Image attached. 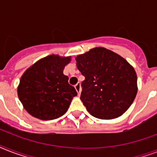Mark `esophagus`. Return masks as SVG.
<instances>
[{"mask_svg":"<svg viewBox=\"0 0 157 157\" xmlns=\"http://www.w3.org/2000/svg\"><path fill=\"white\" fill-rule=\"evenodd\" d=\"M75 89H76V90L77 91L78 94H80V93H81V84H76V85H75Z\"/></svg>","mask_w":157,"mask_h":157,"instance_id":"esophagus-1","label":"esophagus"}]
</instances>
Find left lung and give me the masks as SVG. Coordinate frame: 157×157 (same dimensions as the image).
<instances>
[{"instance_id":"8db88e82","label":"left lung","mask_w":157,"mask_h":157,"mask_svg":"<svg viewBox=\"0 0 157 157\" xmlns=\"http://www.w3.org/2000/svg\"><path fill=\"white\" fill-rule=\"evenodd\" d=\"M85 80L81 99L93 117L109 120L121 116L137 94L134 67L119 54L105 48H94L76 58Z\"/></svg>"}]
</instances>
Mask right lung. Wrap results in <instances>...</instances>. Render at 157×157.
Listing matches in <instances>:
<instances>
[{
	"label": "right lung",
	"instance_id": "1",
	"mask_svg": "<svg viewBox=\"0 0 157 157\" xmlns=\"http://www.w3.org/2000/svg\"><path fill=\"white\" fill-rule=\"evenodd\" d=\"M70 57L50 55L40 59L23 73L18 96L25 110L40 120L59 118L67 111L77 92L69 85L64 67Z\"/></svg>",
	"mask_w": 157,
	"mask_h": 157
}]
</instances>
